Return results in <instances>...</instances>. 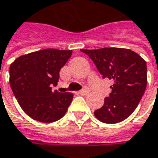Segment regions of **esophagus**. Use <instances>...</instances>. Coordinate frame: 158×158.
Instances as JSON below:
<instances>
[{"instance_id": "34e87169", "label": "esophagus", "mask_w": 158, "mask_h": 158, "mask_svg": "<svg viewBox=\"0 0 158 158\" xmlns=\"http://www.w3.org/2000/svg\"><path fill=\"white\" fill-rule=\"evenodd\" d=\"M89 91H90V90H89V88H87V87H85L84 88H82L81 90H79V93L80 94V95H87V94L89 93Z\"/></svg>"}]
</instances>
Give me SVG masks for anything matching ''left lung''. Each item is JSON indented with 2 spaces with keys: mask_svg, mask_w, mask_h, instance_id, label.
I'll list each match as a JSON object with an SVG mask.
<instances>
[{
  "mask_svg": "<svg viewBox=\"0 0 158 158\" xmlns=\"http://www.w3.org/2000/svg\"><path fill=\"white\" fill-rule=\"evenodd\" d=\"M80 51L93 60L103 79H111L112 92L95 116L105 123L127 119L137 108L147 87V62L133 51L124 48H101Z\"/></svg>",
  "mask_w": 158,
  "mask_h": 158,
  "instance_id": "8db88e82",
  "label": "left lung"
}]
</instances>
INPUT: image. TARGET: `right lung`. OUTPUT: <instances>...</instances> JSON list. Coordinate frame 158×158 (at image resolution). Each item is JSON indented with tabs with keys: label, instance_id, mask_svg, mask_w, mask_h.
Segmentation results:
<instances>
[{
	"label": "right lung",
	"instance_id": "right-lung-1",
	"mask_svg": "<svg viewBox=\"0 0 158 158\" xmlns=\"http://www.w3.org/2000/svg\"><path fill=\"white\" fill-rule=\"evenodd\" d=\"M71 50L44 49L22 55L10 67V84L24 112L41 123L62 118L73 94L52 91L60 78V69L71 56Z\"/></svg>",
	"mask_w": 158,
	"mask_h": 158
}]
</instances>
